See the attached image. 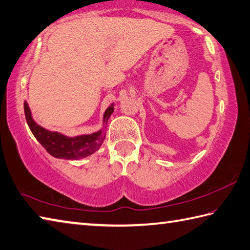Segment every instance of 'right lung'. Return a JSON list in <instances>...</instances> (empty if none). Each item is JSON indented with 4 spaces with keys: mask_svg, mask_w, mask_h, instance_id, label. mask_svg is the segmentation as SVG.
Returning <instances> with one entry per match:
<instances>
[{
    "mask_svg": "<svg viewBox=\"0 0 250 250\" xmlns=\"http://www.w3.org/2000/svg\"><path fill=\"white\" fill-rule=\"evenodd\" d=\"M23 108L27 124L34 138L53 157L70 160H78L87 157V156L95 153L105 140L106 134L104 130H100L92 134L75 136V138H69V136L60 133V132L48 131L39 125L32 119L31 111L27 102L23 103ZM112 112H114V104H111L105 111L104 117H103L104 125H107Z\"/></svg>",
    "mask_w": 250,
    "mask_h": 250,
    "instance_id": "1",
    "label": "right lung"
}]
</instances>
